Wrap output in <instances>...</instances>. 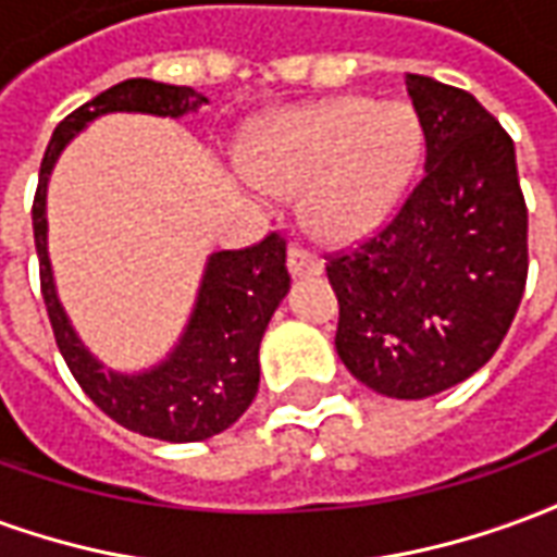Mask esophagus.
<instances>
[{"mask_svg": "<svg viewBox=\"0 0 557 557\" xmlns=\"http://www.w3.org/2000/svg\"><path fill=\"white\" fill-rule=\"evenodd\" d=\"M286 268H289L292 277H315V274H322V262L310 256L301 247H292L289 256H286Z\"/></svg>", "mask_w": 557, "mask_h": 557, "instance_id": "34e87169", "label": "esophagus"}]
</instances>
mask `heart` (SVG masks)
I'll return each instance as SVG.
<instances>
[{"instance_id": "b5f03b06", "label": "heart", "mask_w": 557, "mask_h": 557, "mask_svg": "<svg viewBox=\"0 0 557 557\" xmlns=\"http://www.w3.org/2000/svg\"><path fill=\"white\" fill-rule=\"evenodd\" d=\"M418 151L420 125L411 107L337 98L274 122L247 151V172L271 194L304 190L307 230L343 247L391 218Z\"/></svg>"}]
</instances>
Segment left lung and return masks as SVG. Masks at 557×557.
<instances>
[{"label": "left lung", "instance_id": "obj_1", "mask_svg": "<svg viewBox=\"0 0 557 557\" xmlns=\"http://www.w3.org/2000/svg\"><path fill=\"white\" fill-rule=\"evenodd\" d=\"M426 163L399 214L337 256V355L361 385L426 399L490 361L528 277L513 139L468 91L409 74Z\"/></svg>", "mask_w": 557, "mask_h": 557}]
</instances>
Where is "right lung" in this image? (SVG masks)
<instances>
[{
	"label": "right lung",
	"instance_id": "1",
	"mask_svg": "<svg viewBox=\"0 0 557 557\" xmlns=\"http://www.w3.org/2000/svg\"><path fill=\"white\" fill-rule=\"evenodd\" d=\"M206 103V95L190 86H170L143 77L125 79L101 91L53 131V139L44 151L38 194L32 206L44 304L67 370L91 403L115 423L172 444L206 442L230 430L250 409L259 391V346L271 315L289 292L286 244L277 235H268L256 247L218 250L208 256L194 310L172 349L143 370H115L83 343L55 289L47 242V184L62 151L101 115L139 113L182 119Z\"/></svg>",
	"mask_w": 557,
	"mask_h": 557
}]
</instances>
